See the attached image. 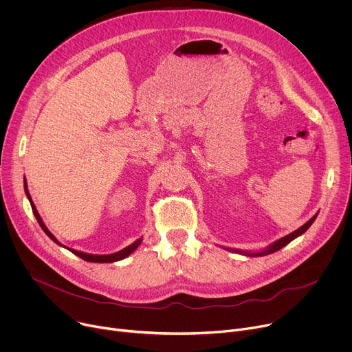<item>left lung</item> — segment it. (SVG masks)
Listing matches in <instances>:
<instances>
[{
	"label": "left lung",
	"instance_id": "obj_1",
	"mask_svg": "<svg viewBox=\"0 0 352 352\" xmlns=\"http://www.w3.org/2000/svg\"><path fill=\"white\" fill-rule=\"evenodd\" d=\"M316 217H317V214L314 215V217L311 219V220H309L305 226H302L300 228H297L296 231H293L292 234H289V235H286V236H283V238H280V239H278L275 244H272L270 245L267 250H265V251H262V252H256V254H245V255H248V256H262V255H269V254H274V252H276V251H279V250H282L283 247H286L290 241H293L294 238H297L299 235H302L313 223H314V220H316Z\"/></svg>",
	"mask_w": 352,
	"mask_h": 352
}]
</instances>
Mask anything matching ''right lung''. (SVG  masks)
<instances>
[{"label": "right lung", "instance_id": "right-lung-1", "mask_svg": "<svg viewBox=\"0 0 352 352\" xmlns=\"http://www.w3.org/2000/svg\"><path fill=\"white\" fill-rule=\"evenodd\" d=\"M25 193H26V196H28V199H30V201H31V207H32V211H34V214H35V217H36V220H38V223H39V226H41V228L45 231V234L52 239V241H55L56 244H59L58 242V239L53 236V234L46 228V226L43 224V221H42V219H41V215H39V212L36 211V207L34 206V203H32V200H31V196H30V192H28V188H26V182H25ZM141 244V239H138V241H135L132 245H129V247H126L125 250H122V251H120V252H116V254H111V255H91V254H85V252H80V251H74V250H70L74 255H77V256H80L82 259H85V261H87V262H116V261H121V259H124L125 256H128L129 254H132L135 250L138 248V245ZM59 245H62V244H59Z\"/></svg>", "mask_w": 352, "mask_h": 352}]
</instances>
